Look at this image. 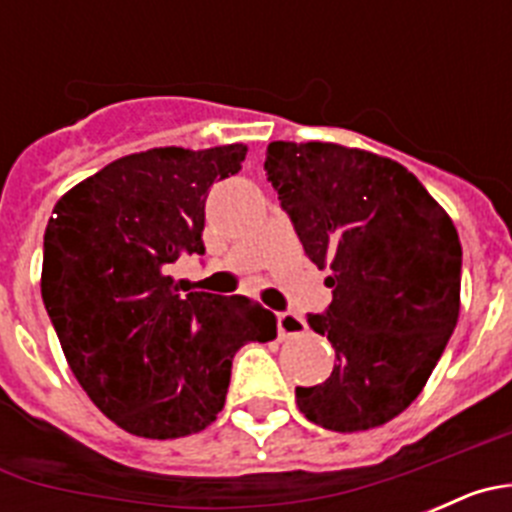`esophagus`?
Returning a JSON list of instances; mask_svg holds the SVG:
<instances>
[{"mask_svg": "<svg viewBox=\"0 0 512 512\" xmlns=\"http://www.w3.org/2000/svg\"><path fill=\"white\" fill-rule=\"evenodd\" d=\"M277 323H279V336L282 338L305 333V323H302V318L300 315H295V312H279Z\"/></svg>", "mask_w": 512, "mask_h": 512, "instance_id": "obj_1", "label": "esophagus"}]
</instances>
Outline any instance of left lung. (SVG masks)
I'll use <instances>...</instances> for the list:
<instances>
[{"label":"left lung","mask_w":512,"mask_h":512,"mask_svg":"<svg viewBox=\"0 0 512 512\" xmlns=\"http://www.w3.org/2000/svg\"><path fill=\"white\" fill-rule=\"evenodd\" d=\"M264 171L333 289L307 323L338 364L325 382L297 387V408L328 431L377 428L420 395L454 333L459 233L405 166L377 153L274 140Z\"/></svg>","instance_id":"1"}]
</instances>
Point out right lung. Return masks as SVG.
<instances>
[{
    "mask_svg": "<svg viewBox=\"0 0 512 512\" xmlns=\"http://www.w3.org/2000/svg\"><path fill=\"white\" fill-rule=\"evenodd\" d=\"M246 146L151 148L117 158L53 207L40 292L71 372L122 431L182 438L223 410L235 351L277 338L248 297L187 292L169 274L202 256L205 200Z\"/></svg>",
    "mask_w": 512,
    "mask_h": 512,
    "instance_id": "add662e5",
    "label": "right lung"
}]
</instances>
